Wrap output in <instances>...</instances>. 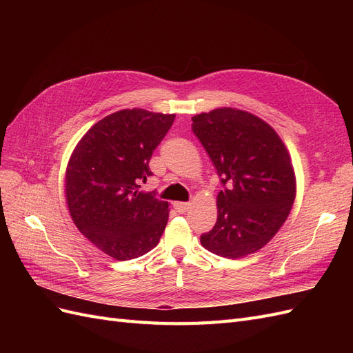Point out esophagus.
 <instances>
[{
	"instance_id": "34e87169",
	"label": "esophagus",
	"mask_w": 353,
	"mask_h": 353,
	"mask_svg": "<svg viewBox=\"0 0 353 353\" xmlns=\"http://www.w3.org/2000/svg\"><path fill=\"white\" fill-rule=\"evenodd\" d=\"M174 208L176 209L178 213H185L190 209V203L185 201H175L174 203Z\"/></svg>"
}]
</instances>
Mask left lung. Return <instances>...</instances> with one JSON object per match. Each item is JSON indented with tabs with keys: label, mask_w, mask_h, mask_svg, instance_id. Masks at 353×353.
<instances>
[{
	"label": "left lung",
	"mask_w": 353,
	"mask_h": 353,
	"mask_svg": "<svg viewBox=\"0 0 353 353\" xmlns=\"http://www.w3.org/2000/svg\"><path fill=\"white\" fill-rule=\"evenodd\" d=\"M191 121L223 185L216 223L201 234V245L230 259L258 252L292 210L296 176L290 154L279 134L249 112L221 108Z\"/></svg>",
	"instance_id": "8db88e82"
}]
</instances>
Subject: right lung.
Returning a JSON list of instances; mask_svg holds the SVG:
<instances>
[{
	"instance_id": "1",
	"label": "right lung",
	"mask_w": 353,
	"mask_h": 353,
	"mask_svg": "<svg viewBox=\"0 0 353 353\" xmlns=\"http://www.w3.org/2000/svg\"><path fill=\"white\" fill-rule=\"evenodd\" d=\"M175 114L125 109L103 117L74 147L66 168V201L77 228L116 261L156 248L169 218L168 201L140 191L153 175L154 148Z\"/></svg>"
}]
</instances>
